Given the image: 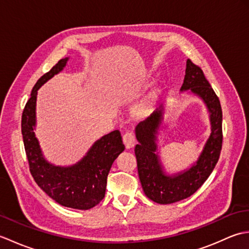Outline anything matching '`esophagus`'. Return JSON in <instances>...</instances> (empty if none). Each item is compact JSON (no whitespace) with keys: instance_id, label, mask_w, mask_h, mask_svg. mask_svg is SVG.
<instances>
[{"instance_id":"obj_1","label":"esophagus","mask_w":249,"mask_h":249,"mask_svg":"<svg viewBox=\"0 0 249 249\" xmlns=\"http://www.w3.org/2000/svg\"><path fill=\"white\" fill-rule=\"evenodd\" d=\"M123 141L126 149H131V147H134L135 141H136L135 134L131 130L126 131V133L123 135Z\"/></svg>"}]
</instances>
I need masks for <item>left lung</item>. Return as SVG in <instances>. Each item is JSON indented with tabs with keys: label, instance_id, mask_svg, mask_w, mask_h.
Wrapping results in <instances>:
<instances>
[{
	"label": "left lung",
	"instance_id": "left-lung-1",
	"mask_svg": "<svg viewBox=\"0 0 249 249\" xmlns=\"http://www.w3.org/2000/svg\"><path fill=\"white\" fill-rule=\"evenodd\" d=\"M179 92L194 95L203 102L209 113L211 134L200 154L192 165L181 171L170 173L161 161L158 136L165 130L166 107L160 105L145 121L136 126L135 146L138 174L145 196L160 204H170L190 197L202 186L212 173L223 144V112L218 97L206 80L201 68L187 60L184 81Z\"/></svg>",
	"mask_w": 249,
	"mask_h": 249
}]
</instances>
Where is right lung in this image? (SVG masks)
<instances>
[{
	"label": "right lung",
	"mask_w": 249,
	"mask_h": 249,
	"mask_svg": "<svg viewBox=\"0 0 249 249\" xmlns=\"http://www.w3.org/2000/svg\"><path fill=\"white\" fill-rule=\"evenodd\" d=\"M70 57L62 59L49 72L38 79L25 105L21 121L23 143L30 171L37 185L66 208L89 210L105 197L107 177L113 161L125 150L120 130L100 137L80 160L70 166H59L45 157L35 135L37 91L64 70Z\"/></svg>",
	"instance_id": "right-lung-1"
}]
</instances>
